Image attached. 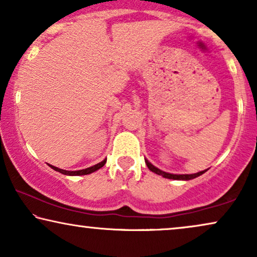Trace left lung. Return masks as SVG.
Returning a JSON list of instances; mask_svg holds the SVG:
<instances>
[{
    "label": "left lung",
    "instance_id": "obj_1",
    "mask_svg": "<svg viewBox=\"0 0 257 257\" xmlns=\"http://www.w3.org/2000/svg\"><path fill=\"white\" fill-rule=\"evenodd\" d=\"M145 163L147 165V167L150 168V171L154 172V173L158 175H163V177L166 179H173V180H192V179L198 178L201 174L205 173V172H207V170H205V171L198 172V173H194V174H172V173H167V172L161 171V170H159V168H157L156 166H153V165L151 164L149 160L145 159Z\"/></svg>",
    "mask_w": 257,
    "mask_h": 257
}]
</instances>
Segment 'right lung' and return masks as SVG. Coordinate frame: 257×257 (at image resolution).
Listing matches in <instances>:
<instances>
[{
	"instance_id": "right-lung-1",
	"label": "right lung",
	"mask_w": 257,
	"mask_h": 257,
	"mask_svg": "<svg viewBox=\"0 0 257 257\" xmlns=\"http://www.w3.org/2000/svg\"><path fill=\"white\" fill-rule=\"evenodd\" d=\"M105 163H106V159L100 161L99 164L94 165V166H91L89 168H85V170H79V171H65V170H61V168H58V167L52 166V165H49V166H50L52 170L57 171V172H59V173H62L64 175H86V174L92 173V172H96L97 170H99V168L104 166Z\"/></svg>"
}]
</instances>
